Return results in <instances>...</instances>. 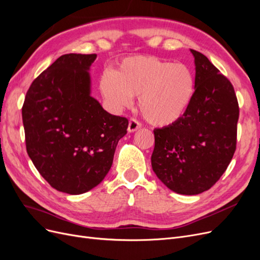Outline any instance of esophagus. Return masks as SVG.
<instances>
[{
    "instance_id": "1",
    "label": "esophagus",
    "mask_w": 260,
    "mask_h": 260,
    "mask_svg": "<svg viewBox=\"0 0 260 260\" xmlns=\"http://www.w3.org/2000/svg\"><path fill=\"white\" fill-rule=\"evenodd\" d=\"M141 128V123L136 119H130L128 124V131L129 132H136Z\"/></svg>"
}]
</instances>
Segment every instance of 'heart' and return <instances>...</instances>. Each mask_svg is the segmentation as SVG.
<instances>
[{
  "instance_id": "1",
  "label": "heart",
  "mask_w": 260,
  "mask_h": 260,
  "mask_svg": "<svg viewBox=\"0 0 260 260\" xmlns=\"http://www.w3.org/2000/svg\"><path fill=\"white\" fill-rule=\"evenodd\" d=\"M100 90L116 109L131 106L139 95V107L145 120L156 127L175 123L190 106L195 77L183 64L152 56L124 58L114 73L101 76Z\"/></svg>"
}]
</instances>
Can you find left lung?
I'll return each mask as SVG.
<instances>
[{
    "mask_svg": "<svg viewBox=\"0 0 260 260\" xmlns=\"http://www.w3.org/2000/svg\"><path fill=\"white\" fill-rule=\"evenodd\" d=\"M195 91L175 123L154 130L152 168L171 191L196 195L214 185L237 147L239 104L231 82L202 53L191 50Z\"/></svg>",
    "mask_w": 260,
    "mask_h": 260,
    "instance_id": "1",
    "label": "left lung"
}]
</instances>
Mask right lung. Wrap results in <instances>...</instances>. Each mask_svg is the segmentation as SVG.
<instances>
[{
    "label": "right lung",
    "mask_w": 260,
    "mask_h": 260,
    "mask_svg": "<svg viewBox=\"0 0 260 260\" xmlns=\"http://www.w3.org/2000/svg\"><path fill=\"white\" fill-rule=\"evenodd\" d=\"M96 54H65L31 83L22 106L27 153L55 190L82 194L104 180L128 119L91 96Z\"/></svg>",
    "instance_id": "right-lung-1"
}]
</instances>
